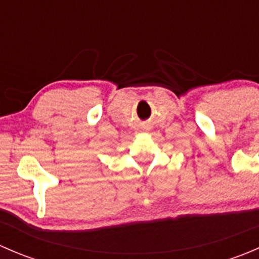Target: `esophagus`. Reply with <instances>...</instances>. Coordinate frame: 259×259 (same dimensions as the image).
<instances>
[{
  "mask_svg": "<svg viewBox=\"0 0 259 259\" xmlns=\"http://www.w3.org/2000/svg\"><path fill=\"white\" fill-rule=\"evenodd\" d=\"M149 129H150V127H149V126H146V130H149Z\"/></svg>",
  "mask_w": 259,
  "mask_h": 259,
  "instance_id": "34e87169",
  "label": "esophagus"
}]
</instances>
